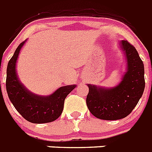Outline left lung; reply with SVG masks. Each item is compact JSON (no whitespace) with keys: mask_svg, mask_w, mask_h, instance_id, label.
Segmentation results:
<instances>
[{"mask_svg":"<svg viewBox=\"0 0 152 152\" xmlns=\"http://www.w3.org/2000/svg\"><path fill=\"white\" fill-rule=\"evenodd\" d=\"M119 45L127 61L126 72L121 82L110 88L88 84L87 106L90 112L98 119L117 120L126 117L133 110L144 92L143 61L135 47L127 40H122Z\"/></svg>","mask_w":152,"mask_h":152,"instance_id":"8db88e82","label":"left lung"}]
</instances>
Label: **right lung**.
Wrapping results in <instances>:
<instances>
[{"instance_id":"add662e5","label":"right lung","mask_w":152,"mask_h":152,"mask_svg":"<svg viewBox=\"0 0 152 152\" xmlns=\"http://www.w3.org/2000/svg\"><path fill=\"white\" fill-rule=\"evenodd\" d=\"M26 41L19 45L8 62L6 78L8 97L19 113L27 121L37 124L50 123L61 116L64 100L76 85L61 87L46 96L36 95L28 91L19 80L16 70L19 53Z\"/></svg>"}]
</instances>
